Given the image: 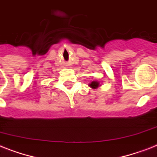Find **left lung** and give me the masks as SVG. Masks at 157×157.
<instances>
[{"label": "left lung", "instance_id": "1", "mask_svg": "<svg viewBox=\"0 0 157 157\" xmlns=\"http://www.w3.org/2000/svg\"><path fill=\"white\" fill-rule=\"evenodd\" d=\"M101 85H100V82H99L98 81H97V80H94L91 83L89 84V86H90V88H92L93 90H96L97 88H98Z\"/></svg>", "mask_w": 157, "mask_h": 157}]
</instances>
